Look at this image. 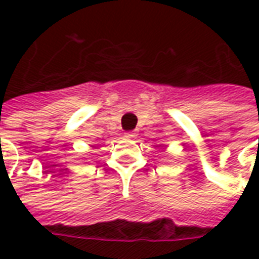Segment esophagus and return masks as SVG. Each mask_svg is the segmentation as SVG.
<instances>
[{
    "label": "esophagus",
    "instance_id": "obj_1",
    "mask_svg": "<svg viewBox=\"0 0 259 259\" xmlns=\"http://www.w3.org/2000/svg\"><path fill=\"white\" fill-rule=\"evenodd\" d=\"M126 137H127V139H136V136H137V133H136V132H127V133H126Z\"/></svg>",
    "mask_w": 259,
    "mask_h": 259
}]
</instances>
